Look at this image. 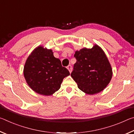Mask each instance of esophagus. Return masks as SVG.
<instances>
[{
    "mask_svg": "<svg viewBox=\"0 0 134 134\" xmlns=\"http://www.w3.org/2000/svg\"><path fill=\"white\" fill-rule=\"evenodd\" d=\"M67 69L69 70V71H70V72H71V71H72V66L71 65H69L67 66Z\"/></svg>",
    "mask_w": 134,
    "mask_h": 134,
    "instance_id": "esophagus-1",
    "label": "esophagus"
}]
</instances>
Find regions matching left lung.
<instances>
[{
	"label": "left lung",
	"mask_w": 134,
	"mask_h": 134,
	"mask_svg": "<svg viewBox=\"0 0 134 134\" xmlns=\"http://www.w3.org/2000/svg\"><path fill=\"white\" fill-rule=\"evenodd\" d=\"M74 57L76 63L71 76L79 89L89 94L102 91L112 76V68L102 49L95 45L91 49L77 51Z\"/></svg>",
	"instance_id": "8db88e82"
}]
</instances>
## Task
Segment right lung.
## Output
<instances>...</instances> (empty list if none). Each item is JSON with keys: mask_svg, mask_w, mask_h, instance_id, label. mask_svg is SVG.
<instances>
[{"mask_svg": "<svg viewBox=\"0 0 134 134\" xmlns=\"http://www.w3.org/2000/svg\"><path fill=\"white\" fill-rule=\"evenodd\" d=\"M24 74L34 91L49 96L60 89L63 79L70 75V72L54 57L51 49L38 47L27 59Z\"/></svg>", "mask_w": 134, "mask_h": 134, "instance_id": "right-lung-1", "label": "right lung"}]
</instances>
